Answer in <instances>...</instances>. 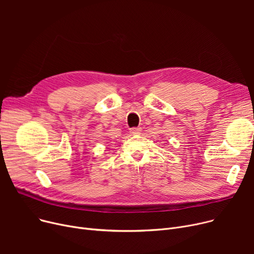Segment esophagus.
Listing matches in <instances>:
<instances>
[{
	"instance_id": "34e87169",
	"label": "esophagus",
	"mask_w": 254,
	"mask_h": 254,
	"mask_svg": "<svg viewBox=\"0 0 254 254\" xmlns=\"http://www.w3.org/2000/svg\"><path fill=\"white\" fill-rule=\"evenodd\" d=\"M140 131H141V127H132V128H130V134L131 135H138V134H140Z\"/></svg>"
}]
</instances>
